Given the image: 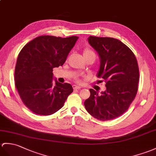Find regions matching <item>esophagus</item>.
Masks as SVG:
<instances>
[{"mask_svg":"<svg viewBox=\"0 0 156 156\" xmlns=\"http://www.w3.org/2000/svg\"><path fill=\"white\" fill-rule=\"evenodd\" d=\"M73 88H74V90H78V89H80L81 87L79 86H76V85H74Z\"/></svg>","mask_w":156,"mask_h":156,"instance_id":"esophagus-1","label":"esophagus"}]
</instances>
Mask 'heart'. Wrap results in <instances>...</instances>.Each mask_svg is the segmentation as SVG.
<instances>
[{"mask_svg": "<svg viewBox=\"0 0 156 156\" xmlns=\"http://www.w3.org/2000/svg\"><path fill=\"white\" fill-rule=\"evenodd\" d=\"M83 56H84V58L91 56L93 58L94 60L96 57V54L92 51V50H90L88 48H86L84 50V51H83Z\"/></svg>", "mask_w": 156, "mask_h": 156, "instance_id": "1", "label": "heart"}]
</instances>
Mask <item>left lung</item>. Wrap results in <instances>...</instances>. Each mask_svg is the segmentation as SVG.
Returning <instances> with one entry per match:
<instances>
[{"label":"left lung","mask_w":156,"mask_h":156,"mask_svg":"<svg viewBox=\"0 0 156 156\" xmlns=\"http://www.w3.org/2000/svg\"><path fill=\"white\" fill-rule=\"evenodd\" d=\"M88 43L98 54L97 77L106 82V90L100 94L90 89L84 106L95 118L107 121L120 116L128 109L138 89L139 68L134 54L114 38L90 36Z\"/></svg>","instance_id":"left-lung-1"}]
</instances>
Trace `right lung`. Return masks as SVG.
Wrapping results in <instances>:
<instances>
[{"label": "right lung", "instance_id": "right-lung-1", "mask_svg": "<svg viewBox=\"0 0 156 156\" xmlns=\"http://www.w3.org/2000/svg\"><path fill=\"white\" fill-rule=\"evenodd\" d=\"M78 39L40 36L21 50L14 71L15 86L25 106L34 114H54L73 92L71 84L54 79L52 71L64 64Z\"/></svg>", "mask_w": 156, "mask_h": 156}]
</instances>
